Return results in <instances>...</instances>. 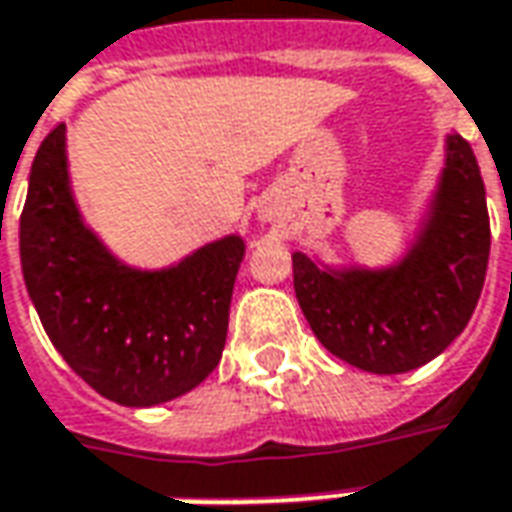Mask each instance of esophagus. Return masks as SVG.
Segmentation results:
<instances>
[{"label": "esophagus", "mask_w": 512, "mask_h": 512, "mask_svg": "<svg viewBox=\"0 0 512 512\" xmlns=\"http://www.w3.org/2000/svg\"><path fill=\"white\" fill-rule=\"evenodd\" d=\"M262 216H264V219H270V216H273V211H267V208H262Z\"/></svg>", "instance_id": "esophagus-1"}]
</instances>
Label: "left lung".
I'll return each mask as SVG.
<instances>
[{
    "instance_id": "left-lung-1",
    "label": "left lung",
    "mask_w": 512,
    "mask_h": 512,
    "mask_svg": "<svg viewBox=\"0 0 512 512\" xmlns=\"http://www.w3.org/2000/svg\"><path fill=\"white\" fill-rule=\"evenodd\" d=\"M490 219L471 143L445 137L428 216L392 267H327L293 253V287L315 338L372 375H403L468 327L488 273Z\"/></svg>"
}]
</instances>
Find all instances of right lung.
Masks as SVG:
<instances>
[{"label":"right lung","mask_w":512,"mask_h":512,"mask_svg":"<svg viewBox=\"0 0 512 512\" xmlns=\"http://www.w3.org/2000/svg\"><path fill=\"white\" fill-rule=\"evenodd\" d=\"M27 296L78 377L106 400L146 408L200 386L228 338L242 236L202 245L163 270L115 259L84 225L67 171V126L36 152L19 219Z\"/></svg>","instance_id":"1"}]
</instances>
